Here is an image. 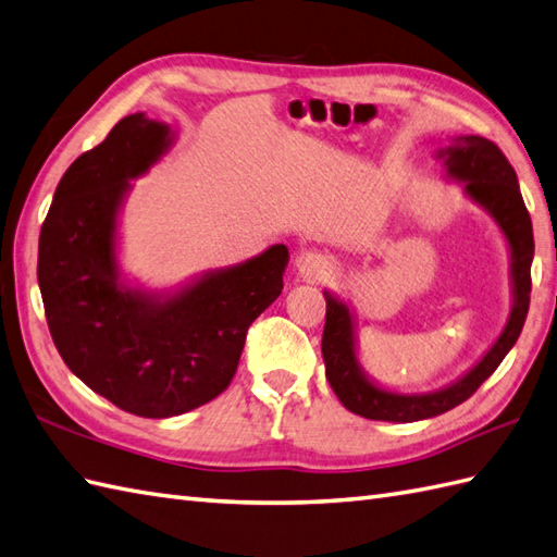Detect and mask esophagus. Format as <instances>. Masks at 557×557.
Returning <instances> with one entry per match:
<instances>
[{
    "instance_id": "esophagus-1",
    "label": "esophagus",
    "mask_w": 557,
    "mask_h": 557,
    "mask_svg": "<svg viewBox=\"0 0 557 557\" xmlns=\"http://www.w3.org/2000/svg\"><path fill=\"white\" fill-rule=\"evenodd\" d=\"M333 259L321 252H302L295 259V276L307 283L326 281L333 274Z\"/></svg>"
}]
</instances>
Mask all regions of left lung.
<instances>
[{"mask_svg":"<svg viewBox=\"0 0 557 557\" xmlns=\"http://www.w3.org/2000/svg\"><path fill=\"white\" fill-rule=\"evenodd\" d=\"M436 157L446 166V178L462 183V193L496 221L508 240L512 307L500 336L469 372L438 391L398 393L369 379L357 357L355 317L350 307L338 295L324 290L326 324L321 336V355H324L326 379L343 407L360 417L379 419V422H419V419L443 414L465 403L510 352L520 338L529 312L534 231H531V219L515 169L498 150V145L479 135H457L453 145L443 147Z\"/></svg>","mask_w":557,"mask_h":557,"instance_id":"obj_1","label":"left lung"}]
</instances>
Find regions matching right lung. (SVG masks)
Segmentation results:
<instances>
[{"label":"right lung","instance_id":"add662e5","mask_svg":"<svg viewBox=\"0 0 557 557\" xmlns=\"http://www.w3.org/2000/svg\"><path fill=\"white\" fill-rule=\"evenodd\" d=\"M169 123L143 111L73 162L37 247L49 333L85 386L121 410L164 419L224 393L247 329L283 290L288 247L209 269L176 290L131 286L119 267V214L135 178L171 147Z\"/></svg>","mask_w":557,"mask_h":557}]
</instances>
